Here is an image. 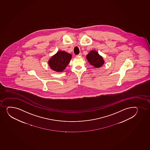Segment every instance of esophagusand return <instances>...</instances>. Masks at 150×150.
Here are the masks:
<instances>
[{
  "label": "esophagus",
  "mask_w": 150,
  "mask_h": 150,
  "mask_svg": "<svg viewBox=\"0 0 150 150\" xmlns=\"http://www.w3.org/2000/svg\"><path fill=\"white\" fill-rule=\"evenodd\" d=\"M82 55V54H81V53H79V54H78V55H77V56H81Z\"/></svg>",
  "instance_id": "34e87169"
}]
</instances>
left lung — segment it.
Segmentation results:
<instances>
[{
	"instance_id": "1",
	"label": "left lung",
	"mask_w": 150,
	"mask_h": 150,
	"mask_svg": "<svg viewBox=\"0 0 150 150\" xmlns=\"http://www.w3.org/2000/svg\"><path fill=\"white\" fill-rule=\"evenodd\" d=\"M86 59L89 63L95 68H100L104 64L105 62L103 57L96 51H91L87 55Z\"/></svg>"
}]
</instances>
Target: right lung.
<instances>
[{
	"mask_svg": "<svg viewBox=\"0 0 150 150\" xmlns=\"http://www.w3.org/2000/svg\"><path fill=\"white\" fill-rule=\"evenodd\" d=\"M71 58V55L63 51H59L49 59L48 64L51 69L57 72L65 69Z\"/></svg>",
	"mask_w": 150,
	"mask_h": 150,
	"instance_id": "1",
	"label": "right lung"
}]
</instances>
